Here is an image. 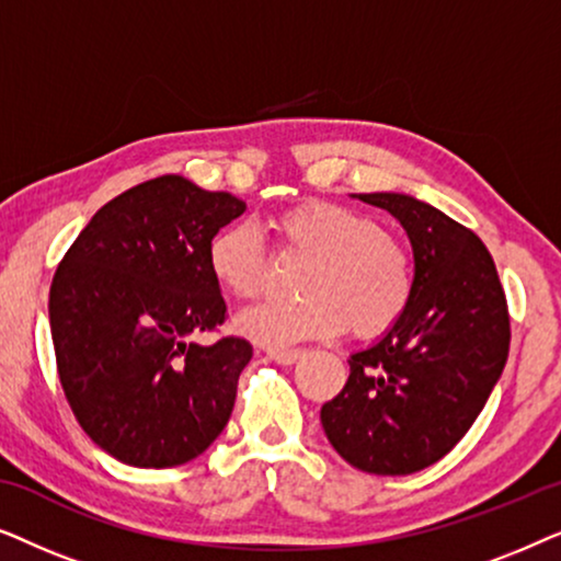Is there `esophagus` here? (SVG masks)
<instances>
[{
	"mask_svg": "<svg viewBox=\"0 0 561 561\" xmlns=\"http://www.w3.org/2000/svg\"><path fill=\"white\" fill-rule=\"evenodd\" d=\"M267 357L275 359L278 365H294L296 359L304 357V350H280V347H271L267 350Z\"/></svg>",
	"mask_w": 561,
	"mask_h": 561,
	"instance_id": "1",
	"label": "esophagus"
}]
</instances>
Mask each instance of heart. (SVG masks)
<instances>
[{
    "label": "heart",
    "instance_id": "1",
    "mask_svg": "<svg viewBox=\"0 0 561 561\" xmlns=\"http://www.w3.org/2000/svg\"><path fill=\"white\" fill-rule=\"evenodd\" d=\"M286 255L309 257L298 278L304 298L263 304L237 317V332L267 347L334 336L388 332L409 311L416 267L405 244L370 214L334 202H306L273 221ZM211 278L229 296L250 301L263 294L271 257L250 221L229 225L206 250Z\"/></svg>",
    "mask_w": 561,
    "mask_h": 561
}]
</instances>
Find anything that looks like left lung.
Instances as JSON below:
<instances>
[{"instance_id": "1", "label": "left lung", "mask_w": 561, "mask_h": 561, "mask_svg": "<svg viewBox=\"0 0 561 561\" xmlns=\"http://www.w3.org/2000/svg\"><path fill=\"white\" fill-rule=\"evenodd\" d=\"M357 198L403 225L416 294L378 344L350 357L321 426L357 470L411 474L449 455L485 409L508 359V301L472 229L405 194Z\"/></svg>"}]
</instances>
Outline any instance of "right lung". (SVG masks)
Masks as SVG:
<instances>
[{
  "instance_id": "obj_1",
  "label": "right lung",
  "mask_w": 561,
  "mask_h": 561,
  "mask_svg": "<svg viewBox=\"0 0 561 561\" xmlns=\"http://www.w3.org/2000/svg\"><path fill=\"white\" fill-rule=\"evenodd\" d=\"M244 209L227 191L158 175L104 204L53 275L60 386L83 432L119 462H188L232 416L252 344L188 336L225 324L206 250Z\"/></svg>"
}]
</instances>
